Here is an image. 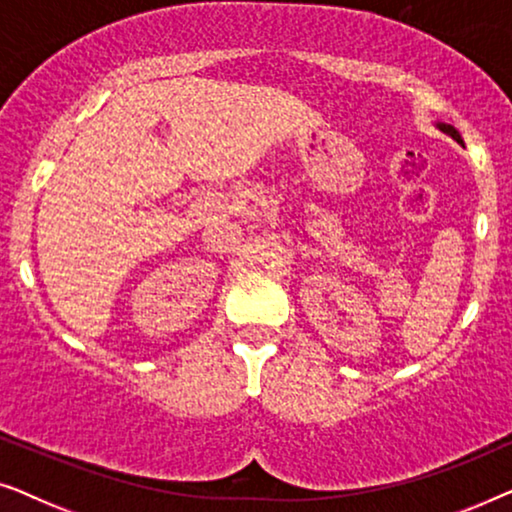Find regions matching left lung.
<instances>
[{
	"label": "left lung",
	"instance_id": "8db88e82",
	"mask_svg": "<svg viewBox=\"0 0 512 512\" xmlns=\"http://www.w3.org/2000/svg\"><path fill=\"white\" fill-rule=\"evenodd\" d=\"M436 128L440 130V132H445V135L447 137H452L454 139V142H457V144H461V146H464V139H461V135H459V130L457 128H454V125H450V123H436Z\"/></svg>",
	"mask_w": 512,
	"mask_h": 512
}]
</instances>
